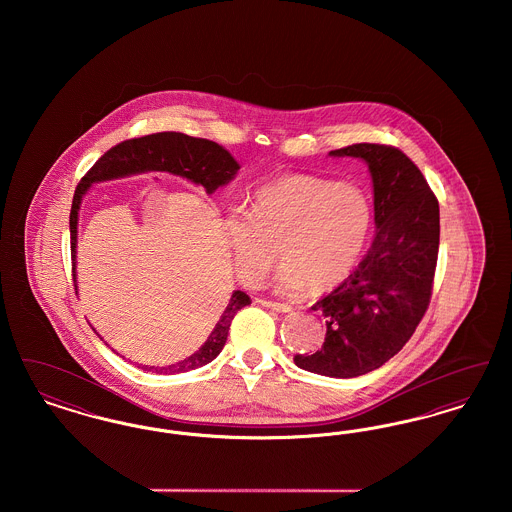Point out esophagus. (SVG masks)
Here are the masks:
<instances>
[{
    "mask_svg": "<svg viewBox=\"0 0 512 512\" xmlns=\"http://www.w3.org/2000/svg\"><path fill=\"white\" fill-rule=\"evenodd\" d=\"M259 303L267 309L278 311V313H290L292 311V305H288V303H278V301H270V299H261Z\"/></svg>",
    "mask_w": 512,
    "mask_h": 512,
    "instance_id": "esophagus-1",
    "label": "esophagus"
}]
</instances>
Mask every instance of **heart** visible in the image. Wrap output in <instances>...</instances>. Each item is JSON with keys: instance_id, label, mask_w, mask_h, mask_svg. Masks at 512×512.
I'll return each mask as SVG.
<instances>
[{"instance_id": "obj_1", "label": "heart", "mask_w": 512, "mask_h": 512, "mask_svg": "<svg viewBox=\"0 0 512 512\" xmlns=\"http://www.w3.org/2000/svg\"><path fill=\"white\" fill-rule=\"evenodd\" d=\"M372 201L357 184L286 174L253 190L249 211L222 220L232 263L257 286L278 249L282 265L272 286L282 293L328 292L359 265L372 230Z\"/></svg>"}]
</instances>
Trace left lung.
<instances>
[{
    "label": "left lung",
    "mask_w": 512,
    "mask_h": 512,
    "mask_svg": "<svg viewBox=\"0 0 512 512\" xmlns=\"http://www.w3.org/2000/svg\"><path fill=\"white\" fill-rule=\"evenodd\" d=\"M330 155L368 165L376 234L359 267L311 307L326 318L322 349L295 355L293 363L330 378H355L399 353L428 309L439 205L422 172L397 147L353 144Z\"/></svg>",
    "instance_id": "obj_1"
}]
</instances>
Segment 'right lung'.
Here are the masks:
<instances>
[{
    "label": "right lung",
    "mask_w": 512,
    "mask_h": 512,
    "mask_svg": "<svg viewBox=\"0 0 512 512\" xmlns=\"http://www.w3.org/2000/svg\"><path fill=\"white\" fill-rule=\"evenodd\" d=\"M159 171L171 172L180 178L190 180L192 184L201 186L207 194H213L220 186L234 180V176L240 171L238 161L226 151L224 147L203 140L192 138L180 132H159L149 134L144 138L126 140L119 146L109 149L98 163L86 172V176L76 186L71 207V255H73V272L76 270V238H78V211L82 205V197L88 194V190L98 184L115 178H124L140 172ZM76 282V272L73 274ZM78 290V286H76ZM251 299L245 292L232 293L224 313L220 315L219 322L215 324L213 332L209 334L207 341L195 351L194 355L186 357L184 361L169 366H142L147 372L157 374H176V372H188L199 366H205L217 359L226 338L230 324L236 317V313L249 305ZM96 332V330H94ZM98 334V332H96ZM99 336V334H98Z\"/></svg>",
    "instance_id": "1"
}]
</instances>
